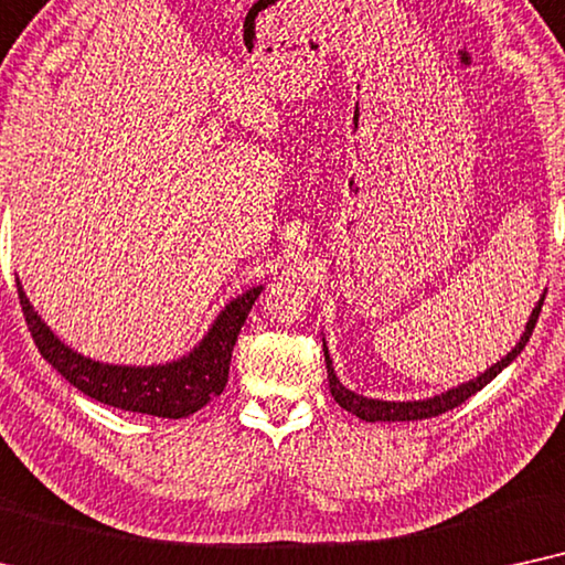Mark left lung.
Returning a JSON list of instances; mask_svg holds the SVG:
<instances>
[{
    "label": "left lung",
    "instance_id": "8db88e82",
    "mask_svg": "<svg viewBox=\"0 0 565 565\" xmlns=\"http://www.w3.org/2000/svg\"><path fill=\"white\" fill-rule=\"evenodd\" d=\"M543 302H545V295L540 297V302L535 305V310H532L527 326H524V333L519 338V343L511 349L507 356L501 361H495L493 366H488L483 374H478L476 380L470 382H462V385H457L452 390H447V393L441 395H434V397H426V401H403V403H395V401H374V397H364V395H356L351 393L349 387L341 385V380L335 377V370H333V361H330V353H328V345L322 341V351H326V366H328V385H330V395L335 397V403L341 405L343 411L353 413V416L361 418V420H420V418H431V416H439V413H447L457 408V405H462L468 397H472L476 393H480L488 382H491L495 374H501L507 366L514 361L519 353H522L524 345H527L532 330L537 326V318H540V310H543Z\"/></svg>",
    "mask_w": 565,
    "mask_h": 565
}]
</instances>
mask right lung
Wrapping results in <instances>:
<instances>
[{"mask_svg":"<svg viewBox=\"0 0 565 565\" xmlns=\"http://www.w3.org/2000/svg\"><path fill=\"white\" fill-rule=\"evenodd\" d=\"M260 291L263 287H253L245 295L232 299L216 315L214 326L201 338V343L178 361L152 366H120L82 356L58 341L54 330L33 310L18 278V295L30 335H33L41 356L70 385L87 397H95L97 403L160 418H185L204 408L206 403H212L216 395H222L230 377V359L239 328L245 326L247 312L253 310Z\"/></svg>","mask_w":565,"mask_h":565,"instance_id":"right-lung-1","label":"right lung"}]
</instances>
